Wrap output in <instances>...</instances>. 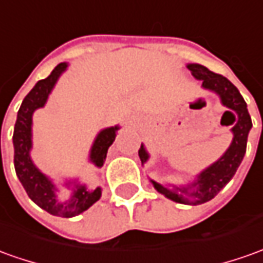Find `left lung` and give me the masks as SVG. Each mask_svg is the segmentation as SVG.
I'll return each instance as SVG.
<instances>
[{
	"label": "left lung",
	"instance_id": "8db88e82",
	"mask_svg": "<svg viewBox=\"0 0 263 263\" xmlns=\"http://www.w3.org/2000/svg\"><path fill=\"white\" fill-rule=\"evenodd\" d=\"M187 67L196 79L203 82V87L213 90L220 96L221 103L230 109L226 112L236 114V124L232 128L233 141L230 144L229 149L223 154L221 158L214 162L213 165H210L203 173H200L197 178L190 184V187L187 189L174 187L173 190H170L161 184L153 181L157 192L162 193L165 197L181 204L197 206L213 199L214 196L229 183L232 177L235 176L237 167L240 165L246 153V142H248V134L252 128V119L248 112L246 102L242 98L240 92L237 90V87L229 79L209 70L201 64H189ZM138 155L142 164L148 160V153L145 151L144 145H141L138 149Z\"/></svg>",
	"mask_w": 263,
	"mask_h": 263
}]
</instances>
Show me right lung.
<instances>
[{
	"label": "right lung",
	"mask_w": 263,
	"mask_h": 263,
	"mask_svg": "<svg viewBox=\"0 0 263 263\" xmlns=\"http://www.w3.org/2000/svg\"><path fill=\"white\" fill-rule=\"evenodd\" d=\"M67 64L60 63L54 67L46 79L39 80L30 93L24 98L18 109L17 122L14 126L12 144H14V167L18 180L23 184L28 197L43 210L53 216L60 217H74L82 212L87 210L93 203L101 199V189L98 187L93 192H87L85 185L76 184L70 200L60 203L56 197V187L47 177L42 174L30 158L31 149V118L37 108L44 106L53 86L56 85L59 76L66 70ZM118 126L106 128L99 132L90 149V161L96 167H102L108 154V148L115 141Z\"/></svg>",
	"instance_id": "right-lung-1"
}]
</instances>
